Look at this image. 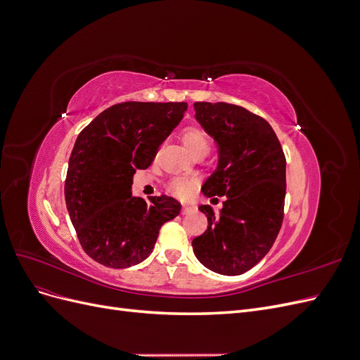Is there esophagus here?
<instances>
[{
  "label": "esophagus",
  "mask_w": 360,
  "mask_h": 360,
  "mask_svg": "<svg viewBox=\"0 0 360 360\" xmlns=\"http://www.w3.org/2000/svg\"><path fill=\"white\" fill-rule=\"evenodd\" d=\"M195 210H197V205H193V204H183L181 213H183V214H191V213H193Z\"/></svg>",
  "instance_id": "34e87169"
}]
</instances>
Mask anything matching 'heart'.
<instances>
[{
	"label": "heart",
	"mask_w": 360,
	"mask_h": 360,
	"mask_svg": "<svg viewBox=\"0 0 360 360\" xmlns=\"http://www.w3.org/2000/svg\"><path fill=\"white\" fill-rule=\"evenodd\" d=\"M181 141L192 156H205L210 150V138L200 127H188L183 130ZM171 192L179 198H186L193 189V181L177 179L171 183Z\"/></svg>",
	"instance_id": "heart-1"
}]
</instances>
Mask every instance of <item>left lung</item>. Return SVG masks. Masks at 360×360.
Returning a JSON list of instances; mask_svg holds the SVG:
<instances>
[{"label":"left lung","mask_w":360,"mask_h":360,"mask_svg":"<svg viewBox=\"0 0 360 360\" xmlns=\"http://www.w3.org/2000/svg\"><path fill=\"white\" fill-rule=\"evenodd\" d=\"M195 118L217 146V165L202 184L205 197H226L219 214L210 205L207 230L192 240L200 263L216 274L242 275L266 257L284 219L285 156L275 130L242 106L193 103Z\"/></svg>","instance_id":"8db88e82"}]
</instances>
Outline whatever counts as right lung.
Returning <instances> with one entry per match:
<instances>
[{
	"instance_id": "add662e5",
	"label": "right lung",
	"mask_w": 360,
	"mask_h": 360,
	"mask_svg": "<svg viewBox=\"0 0 360 360\" xmlns=\"http://www.w3.org/2000/svg\"><path fill=\"white\" fill-rule=\"evenodd\" d=\"M186 102H124L97 115L76 138L64 184L68 212L85 254L112 269L144 261L160 226L181 204L167 195H132L134 174L153 162Z\"/></svg>"
}]
</instances>
